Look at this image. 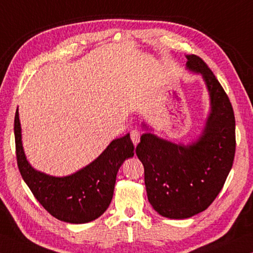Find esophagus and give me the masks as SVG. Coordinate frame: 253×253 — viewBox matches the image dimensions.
Returning <instances> with one entry per match:
<instances>
[{
  "instance_id": "obj_1",
  "label": "esophagus",
  "mask_w": 253,
  "mask_h": 253,
  "mask_svg": "<svg viewBox=\"0 0 253 253\" xmlns=\"http://www.w3.org/2000/svg\"><path fill=\"white\" fill-rule=\"evenodd\" d=\"M130 138H131V142L134 143V145L136 146L137 144L139 143V139H140V132L137 130V129H132L130 131Z\"/></svg>"
}]
</instances>
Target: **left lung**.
I'll list each match as a JSON object with an SVG mask.
<instances>
[{"label":"left lung","mask_w":253,"mask_h":253,"mask_svg":"<svg viewBox=\"0 0 253 253\" xmlns=\"http://www.w3.org/2000/svg\"><path fill=\"white\" fill-rule=\"evenodd\" d=\"M185 57L186 70L202 77L209 93L210 110L202 130L190 143H174L143 123L146 131L136 147L149 203L160 215L174 220L210 207L224 185L235 153V119L229 97L202 59Z\"/></svg>","instance_id":"obj_1"}]
</instances>
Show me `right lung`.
<instances>
[{
    "label": "right lung",
    "mask_w": 253,
    "mask_h": 253,
    "mask_svg": "<svg viewBox=\"0 0 253 253\" xmlns=\"http://www.w3.org/2000/svg\"><path fill=\"white\" fill-rule=\"evenodd\" d=\"M16 160L22 178L40 204L60 221L74 224L96 220L108 209L118 169L134 156L129 134L111 140L96 160L66 176H53L30 164L22 144L19 110L14 118Z\"/></svg>",
    "instance_id": "add662e5"
}]
</instances>
